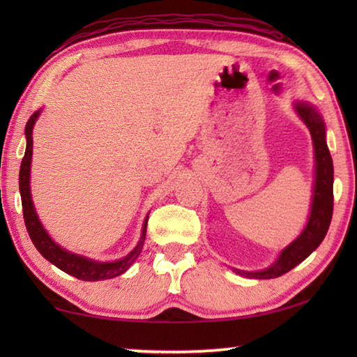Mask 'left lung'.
<instances>
[{
  "label": "left lung",
  "mask_w": 357,
  "mask_h": 357,
  "mask_svg": "<svg viewBox=\"0 0 357 357\" xmlns=\"http://www.w3.org/2000/svg\"><path fill=\"white\" fill-rule=\"evenodd\" d=\"M296 110H298L299 116L310 130L317 159V179L315 189H313V202L309 223H307V227L304 228L301 236L280 253L279 259L271 268L266 271H259V273H243V271H236L238 274L250 277V279H275V277H280L288 273V271H291L294 266L304 261L321 244V241L324 239L331 225L332 209H334V190H332V184H334V165H332V157L328 149V144H326L324 121L321 114L312 105L305 104V102L296 104Z\"/></svg>",
  "instance_id": "8db88e82"
}]
</instances>
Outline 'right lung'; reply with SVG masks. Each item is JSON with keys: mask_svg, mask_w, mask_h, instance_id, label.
<instances>
[{"mask_svg": "<svg viewBox=\"0 0 357 357\" xmlns=\"http://www.w3.org/2000/svg\"><path fill=\"white\" fill-rule=\"evenodd\" d=\"M39 113H40L39 110L34 112L26 123V128H25L26 151L22 159L20 176H19L23 219H25V225H26L29 238H31L33 244L36 245V249L40 252L42 257L48 259L52 264H55L56 268L64 271V273L74 275L80 280L98 282V280L113 279V277L124 274L126 271L130 268L132 263L135 261L137 257L140 255V252L143 249L144 238H146L148 219L144 220L142 238L138 245L129 253L128 257L113 263H98V261H93V259L78 257V255H74V253L61 249V247L53 243L50 236L45 233L44 227L40 225V222L38 219V215H36V211L33 206L31 192H29V167H31V155H33V128H34L36 119L39 116Z\"/></svg>", "mask_w": 357, "mask_h": 357, "instance_id": "1", "label": "right lung"}]
</instances>
